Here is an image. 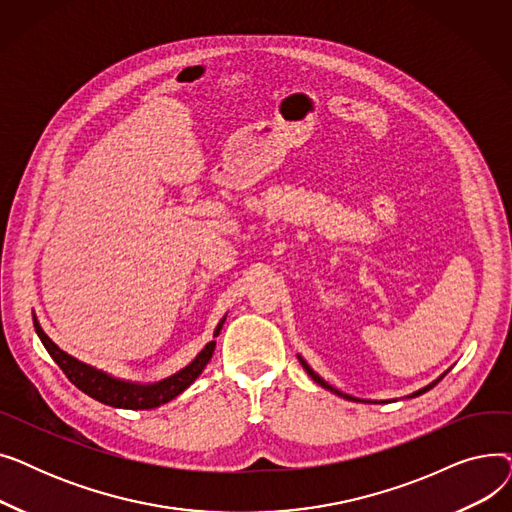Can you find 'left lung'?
I'll use <instances>...</instances> for the list:
<instances>
[{
  "label": "left lung",
  "mask_w": 512,
  "mask_h": 512,
  "mask_svg": "<svg viewBox=\"0 0 512 512\" xmlns=\"http://www.w3.org/2000/svg\"><path fill=\"white\" fill-rule=\"evenodd\" d=\"M299 361H301V365H303V367H305V371H307V373H309V375H311V380H313V382H315V384H319V386H321V388H326V390H330V392H334V394H338V396H342V398H346V400H357V402H388V400H361V398H355V396H351V394H344V392H340V390H336V388H334V386H330V384H328V382H326V380H321V378H319V375H317V373H315V371H313V369H311V367H309V365H307V361H305V359H303V357H301V355H299ZM446 373H448V371H444V373H442V375H440V378H438V380H434V382H432V384H427V386H425V388H421V390H417V392H413V394H409V396H407V398H415V396H419V394H423V392H427V390H432V388H434V386H436V384H438V382H440V380H442V378H444V375H446Z\"/></svg>",
  "instance_id": "1"
}]
</instances>
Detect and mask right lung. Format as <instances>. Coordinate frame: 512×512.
Masks as SVG:
<instances>
[{"label": "right lung", "mask_w": 512, "mask_h": 512, "mask_svg": "<svg viewBox=\"0 0 512 512\" xmlns=\"http://www.w3.org/2000/svg\"><path fill=\"white\" fill-rule=\"evenodd\" d=\"M33 321H35V332L41 338L43 346L47 348L49 357L60 365V369L66 373V378L78 390H83L91 398L103 402V405H110L116 409L145 411V409H155V407L166 405V402L176 398L180 392H184L199 378L201 371L205 369V365L209 363V359L215 351V340H211L205 344L203 351L191 363L182 367L180 371H176L174 375H170V378L155 382V384H139V382L114 378V375H110V373H105L101 369H95L83 361L74 359L72 355L64 353L62 348L43 332L35 313H33ZM224 321H226V315L220 319L218 328H215V332H213V338H218Z\"/></svg>", "instance_id": "right-lung-1"}]
</instances>
